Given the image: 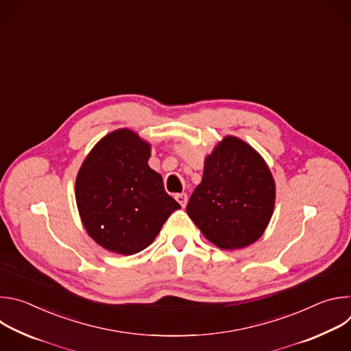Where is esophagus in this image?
<instances>
[{
    "label": "esophagus",
    "mask_w": 351,
    "mask_h": 351,
    "mask_svg": "<svg viewBox=\"0 0 351 351\" xmlns=\"http://www.w3.org/2000/svg\"><path fill=\"white\" fill-rule=\"evenodd\" d=\"M175 198L182 207H186V204H187V194L186 193H178V194H175Z\"/></svg>",
    "instance_id": "34e87169"
}]
</instances>
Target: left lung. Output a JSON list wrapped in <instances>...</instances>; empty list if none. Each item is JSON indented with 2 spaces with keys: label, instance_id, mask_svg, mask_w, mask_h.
<instances>
[{
  "label": "left lung",
  "instance_id": "8db88e82",
  "mask_svg": "<svg viewBox=\"0 0 351 351\" xmlns=\"http://www.w3.org/2000/svg\"><path fill=\"white\" fill-rule=\"evenodd\" d=\"M275 198V179L261 154L244 140L225 136L204 158L203 180L186 211L208 241L239 250L263 236Z\"/></svg>",
  "mask_w": 351,
  "mask_h": 351
}]
</instances>
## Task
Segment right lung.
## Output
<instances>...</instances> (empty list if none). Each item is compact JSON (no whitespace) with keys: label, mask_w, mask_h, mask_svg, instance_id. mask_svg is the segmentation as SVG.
Instances as JSON below:
<instances>
[{"label":"right lung","mask_w":351,"mask_h":351,"mask_svg":"<svg viewBox=\"0 0 351 351\" xmlns=\"http://www.w3.org/2000/svg\"><path fill=\"white\" fill-rule=\"evenodd\" d=\"M152 144L128 128L99 140L84 158L75 197L87 234L111 253L132 256L154 241L180 206L148 167Z\"/></svg>","instance_id":"obj_1"}]
</instances>
